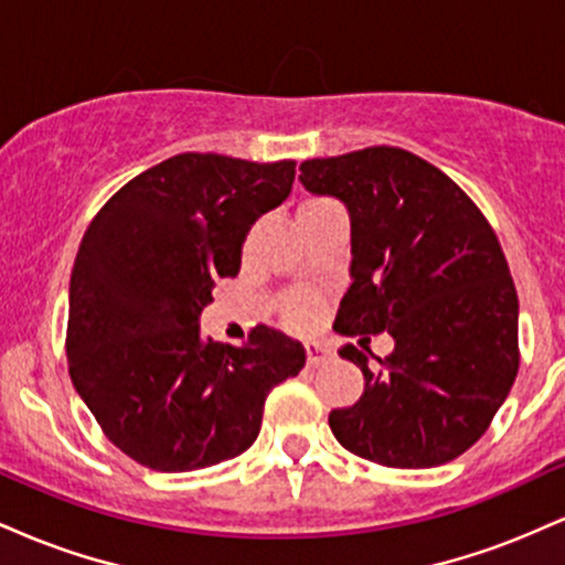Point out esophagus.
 <instances>
[{"label": "esophagus", "instance_id": "1", "mask_svg": "<svg viewBox=\"0 0 565 565\" xmlns=\"http://www.w3.org/2000/svg\"><path fill=\"white\" fill-rule=\"evenodd\" d=\"M305 355H308V366H319L332 361V348L323 345V342H305Z\"/></svg>", "mask_w": 565, "mask_h": 565}]
</instances>
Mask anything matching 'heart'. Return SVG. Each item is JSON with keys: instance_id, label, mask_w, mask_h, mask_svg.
I'll return each instance as SVG.
<instances>
[{"instance_id": "b5f03b06", "label": "heart", "mask_w": 565, "mask_h": 565, "mask_svg": "<svg viewBox=\"0 0 565 565\" xmlns=\"http://www.w3.org/2000/svg\"><path fill=\"white\" fill-rule=\"evenodd\" d=\"M334 206V201L329 199H302L297 204V220L310 217V215H319V212L329 210ZM284 313H287V321L291 327H310L316 319V300L313 297H305V295H295L289 297L287 305H284Z\"/></svg>"}]
</instances>
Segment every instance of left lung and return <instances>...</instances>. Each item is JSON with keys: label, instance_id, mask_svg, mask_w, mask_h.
I'll list each match as a JSON object with an SVG mask.
<instances>
[{"label": "left lung", "instance_id": "left-lung-1", "mask_svg": "<svg viewBox=\"0 0 565 565\" xmlns=\"http://www.w3.org/2000/svg\"><path fill=\"white\" fill-rule=\"evenodd\" d=\"M310 193L350 215V289L334 329L395 348L364 372V395L329 427L385 468H436L489 430L518 374V295L499 238L449 174L404 148L372 146L300 164ZM369 350V348H366Z\"/></svg>", "mask_w": 565, "mask_h": 565}]
</instances>
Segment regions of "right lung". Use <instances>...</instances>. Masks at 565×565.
Wrapping results in <instances>:
<instances>
[{
  "label": "right lung",
  "mask_w": 565,
  "mask_h": 565,
  "mask_svg": "<svg viewBox=\"0 0 565 565\" xmlns=\"http://www.w3.org/2000/svg\"><path fill=\"white\" fill-rule=\"evenodd\" d=\"M295 161L178 153L103 204L76 252L66 355L116 449L159 472L212 468L255 444L268 393L305 348L255 327L242 348L201 337L215 278L236 276L255 220L281 204Z\"/></svg>",
  "instance_id": "add662e5"
}]
</instances>
